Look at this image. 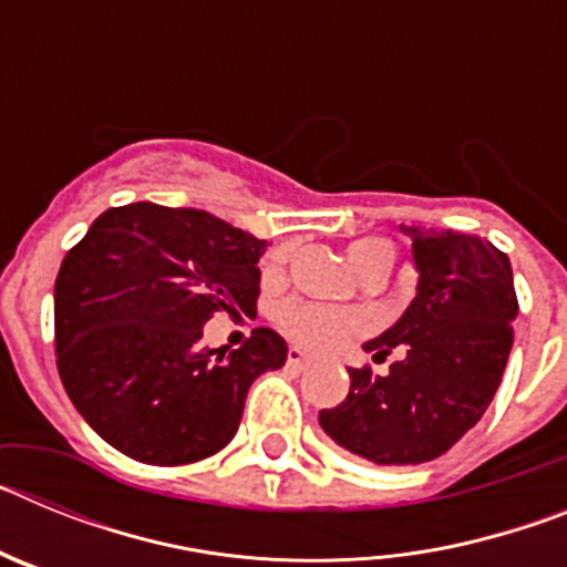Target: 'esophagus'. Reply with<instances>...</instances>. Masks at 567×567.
Returning <instances> with one entry per match:
<instances>
[{
	"label": "esophagus",
	"mask_w": 567,
	"mask_h": 567,
	"mask_svg": "<svg viewBox=\"0 0 567 567\" xmlns=\"http://www.w3.org/2000/svg\"><path fill=\"white\" fill-rule=\"evenodd\" d=\"M287 363L289 365H295V369H303V365H309V358H307V352H300V349H289L287 352Z\"/></svg>",
	"instance_id": "1"
}]
</instances>
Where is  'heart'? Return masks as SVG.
Returning <instances> with one entry per match:
<instances>
[{"mask_svg": "<svg viewBox=\"0 0 567 567\" xmlns=\"http://www.w3.org/2000/svg\"><path fill=\"white\" fill-rule=\"evenodd\" d=\"M346 258H349L352 269L363 280L385 278L394 264V247L385 238H358L349 244ZM275 318H278V327L287 332V338L309 349V352L338 349L340 343L360 338L372 327L363 312L318 307V303H309V300H287V303H280Z\"/></svg>", "mask_w": 567, "mask_h": 567, "instance_id": "b5f03b06", "label": "heart"}]
</instances>
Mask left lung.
Listing matches in <instances>:
<instances>
[{
    "instance_id": "1",
    "label": "left lung",
    "mask_w": 567,
    "mask_h": 567,
    "mask_svg": "<svg viewBox=\"0 0 567 567\" xmlns=\"http://www.w3.org/2000/svg\"><path fill=\"white\" fill-rule=\"evenodd\" d=\"M412 238L417 295L403 318L363 343L374 360L400 358L389 374L349 369V394L318 414L346 452L378 465L440 457L477 425L494 400L517 318L508 255L454 229L403 227Z\"/></svg>"
}]
</instances>
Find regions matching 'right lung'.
Masks as SVG:
<instances>
[{
  "mask_svg": "<svg viewBox=\"0 0 567 567\" xmlns=\"http://www.w3.org/2000/svg\"><path fill=\"white\" fill-rule=\"evenodd\" d=\"M255 238L204 209L127 204L102 213L53 289L56 365L90 429L150 465L198 463L235 437L252 380L287 363L272 329L235 352L204 346L215 315H252Z\"/></svg>",
  "mask_w": 567,
  "mask_h": 567,
  "instance_id": "add662e5",
  "label": "right lung"
}]
</instances>
